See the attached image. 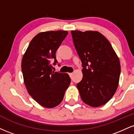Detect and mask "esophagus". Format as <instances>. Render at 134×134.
I'll list each match as a JSON object with an SVG mask.
<instances>
[{
  "instance_id": "esophagus-1",
  "label": "esophagus",
  "mask_w": 134,
  "mask_h": 134,
  "mask_svg": "<svg viewBox=\"0 0 134 134\" xmlns=\"http://www.w3.org/2000/svg\"><path fill=\"white\" fill-rule=\"evenodd\" d=\"M69 76L70 77V78H72V76H73V73H69Z\"/></svg>"
}]
</instances>
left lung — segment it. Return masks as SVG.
Returning <instances> with one entry per match:
<instances>
[{
  "label": "left lung",
  "instance_id": "8db88e82",
  "mask_svg": "<svg viewBox=\"0 0 134 134\" xmlns=\"http://www.w3.org/2000/svg\"><path fill=\"white\" fill-rule=\"evenodd\" d=\"M72 40L83 69L77 84L81 99L93 107L103 105L118 86L120 64L109 41L98 31H72Z\"/></svg>",
  "mask_w": 134,
  "mask_h": 134
}]
</instances>
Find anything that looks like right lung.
<instances>
[{
  "label": "right lung",
  "mask_w": 134,
  "mask_h": 134,
  "mask_svg": "<svg viewBox=\"0 0 134 134\" xmlns=\"http://www.w3.org/2000/svg\"><path fill=\"white\" fill-rule=\"evenodd\" d=\"M67 35V31L60 30L38 33L23 57L21 69L27 91L44 107L53 108L60 103L70 85L68 74L52 70V65L58 63L57 50Z\"/></svg>",
  "instance_id": "add662e5"
}]
</instances>
